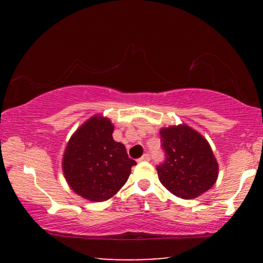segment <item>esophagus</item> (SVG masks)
Here are the masks:
<instances>
[{
    "label": "esophagus",
    "mask_w": 263,
    "mask_h": 263,
    "mask_svg": "<svg viewBox=\"0 0 263 263\" xmlns=\"http://www.w3.org/2000/svg\"><path fill=\"white\" fill-rule=\"evenodd\" d=\"M149 160H151L149 154H143V156L139 159V161H149Z\"/></svg>",
    "instance_id": "34e87169"
}]
</instances>
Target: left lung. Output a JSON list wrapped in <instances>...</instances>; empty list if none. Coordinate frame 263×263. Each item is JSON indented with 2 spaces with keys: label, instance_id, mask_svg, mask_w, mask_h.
Segmentation results:
<instances>
[{
  "label": "left lung",
  "instance_id": "1",
  "mask_svg": "<svg viewBox=\"0 0 263 263\" xmlns=\"http://www.w3.org/2000/svg\"><path fill=\"white\" fill-rule=\"evenodd\" d=\"M165 159L157 166L165 188L181 199H195L212 188L218 178V163L207 140L188 125L163 128Z\"/></svg>",
  "mask_w": 263,
  "mask_h": 263
}]
</instances>
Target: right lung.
I'll return each mask as SVG.
<instances>
[{"label":"right lung","instance_id":"obj_1","mask_svg":"<svg viewBox=\"0 0 263 263\" xmlns=\"http://www.w3.org/2000/svg\"><path fill=\"white\" fill-rule=\"evenodd\" d=\"M112 133L114 125L107 118H89L71 136L63 156L68 184L78 195L95 202L112 197L136 164L123 143L112 139Z\"/></svg>","mask_w":263,"mask_h":263}]
</instances>
